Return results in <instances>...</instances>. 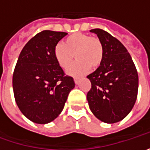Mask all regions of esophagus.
I'll list each match as a JSON object with an SVG mask.
<instances>
[{"instance_id": "1", "label": "esophagus", "mask_w": 150, "mask_h": 150, "mask_svg": "<svg viewBox=\"0 0 150 150\" xmlns=\"http://www.w3.org/2000/svg\"><path fill=\"white\" fill-rule=\"evenodd\" d=\"M74 82H75V83L78 84V82H79V78H78V77H74Z\"/></svg>"}]
</instances>
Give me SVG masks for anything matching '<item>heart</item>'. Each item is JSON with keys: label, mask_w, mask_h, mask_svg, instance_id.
Masks as SVG:
<instances>
[{"label": "heart", "mask_w": 150, "mask_h": 150, "mask_svg": "<svg viewBox=\"0 0 150 150\" xmlns=\"http://www.w3.org/2000/svg\"><path fill=\"white\" fill-rule=\"evenodd\" d=\"M54 57L58 65L66 69L71 64L74 57L78 60L73 62L67 72L71 75H80L90 69H96L103 60V45L99 38L90 35L75 32L64 40V42L55 46Z\"/></svg>", "instance_id": "1"}]
</instances>
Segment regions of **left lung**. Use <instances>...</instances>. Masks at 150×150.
Listing matches in <instances>:
<instances>
[{"mask_svg": "<svg viewBox=\"0 0 150 150\" xmlns=\"http://www.w3.org/2000/svg\"><path fill=\"white\" fill-rule=\"evenodd\" d=\"M103 45V60L87 78L90 109L99 120L113 124L124 119L135 103L139 76L129 52L117 38L99 28L92 29Z\"/></svg>", "mask_w": 150, "mask_h": 150, "instance_id": "obj_1", "label": "left lung"}]
</instances>
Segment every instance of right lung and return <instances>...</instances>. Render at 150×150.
Returning <instances> with one entry per match:
<instances>
[{
  "mask_svg": "<svg viewBox=\"0 0 150 150\" xmlns=\"http://www.w3.org/2000/svg\"><path fill=\"white\" fill-rule=\"evenodd\" d=\"M67 32L45 30L28 41L15 67L12 86L16 103L34 123L52 122L63 109L73 78L65 75L54 57L55 46Z\"/></svg>",
  "mask_w": 150,
  "mask_h": 150,
  "instance_id": "obj_1",
  "label": "right lung"
}]
</instances>
